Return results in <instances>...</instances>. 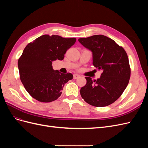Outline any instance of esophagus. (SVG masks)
<instances>
[{
	"mask_svg": "<svg viewBox=\"0 0 148 148\" xmlns=\"http://www.w3.org/2000/svg\"><path fill=\"white\" fill-rule=\"evenodd\" d=\"M79 77H80V76H79V75L75 74V75H73V78H74V79H77V78H79Z\"/></svg>",
	"mask_w": 148,
	"mask_h": 148,
	"instance_id": "obj_1",
	"label": "esophagus"
}]
</instances>
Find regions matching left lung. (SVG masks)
Instances as JSON below:
<instances>
[{
    "instance_id": "1",
    "label": "left lung",
    "mask_w": 148,
    "mask_h": 148,
    "mask_svg": "<svg viewBox=\"0 0 148 148\" xmlns=\"http://www.w3.org/2000/svg\"><path fill=\"white\" fill-rule=\"evenodd\" d=\"M78 41L92 52V64L102 70L100 78L85 77L86 84L80 89L85 102L95 107L112 104L122 95L130 78L131 69L125 49L104 35L79 38Z\"/></svg>"
}]
</instances>
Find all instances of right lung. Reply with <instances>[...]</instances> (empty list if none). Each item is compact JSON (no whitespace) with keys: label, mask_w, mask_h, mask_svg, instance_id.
Wrapping results in <instances>:
<instances>
[{"label":"right lung","mask_w":148,"mask_h":148,"mask_svg":"<svg viewBox=\"0 0 148 148\" xmlns=\"http://www.w3.org/2000/svg\"><path fill=\"white\" fill-rule=\"evenodd\" d=\"M75 42V38L44 34L25 47L18 59V66L21 82L34 99L50 102L60 96L64 84L73 76L53 70L52 62L63 60L66 51Z\"/></svg>","instance_id":"add662e5"}]
</instances>
